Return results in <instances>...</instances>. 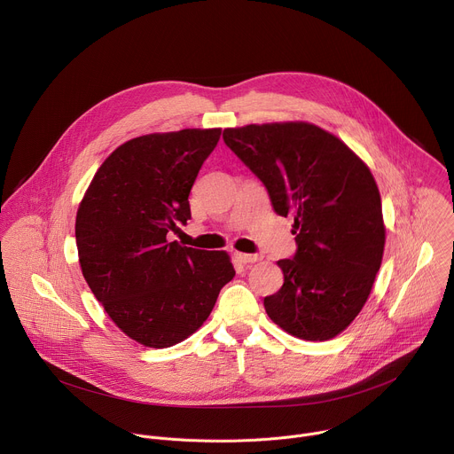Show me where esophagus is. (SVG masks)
<instances>
[{"label": "esophagus", "instance_id": "obj_1", "mask_svg": "<svg viewBox=\"0 0 454 454\" xmlns=\"http://www.w3.org/2000/svg\"><path fill=\"white\" fill-rule=\"evenodd\" d=\"M237 261L242 264H253L261 261V254H251V253H235Z\"/></svg>", "mask_w": 454, "mask_h": 454}]
</instances>
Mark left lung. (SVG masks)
Returning <instances> with one entry per match:
<instances>
[{"mask_svg": "<svg viewBox=\"0 0 454 454\" xmlns=\"http://www.w3.org/2000/svg\"><path fill=\"white\" fill-rule=\"evenodd\" d=\"M224 144L258 177L278 215L294 219L296 253L278 261L284 286L264 298L291 336L325 341L363 309L384 251L380 196L370 168L307 121L224 129Z\"/></svg>", "mask_w": 454, "mask_h": 454, "instance_id": "obj_1", "label": "left lung"}]
</instances>
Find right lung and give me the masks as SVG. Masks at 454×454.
<instances>
[{"instance_id":"right-lung-1","label":"right lung","mask_w":454,"mask_h":454,"mask_svg":"<svg viewBox=\"0 0 454 454\" xmlns=\"http://www.w3.org/2000/svg\"><path fill=\"white\" fill-rule=\"evenodd\" d=\"M221 129L156 133L120 145L97 170L77 212L82 275L116 327L167 348L196 333L235 277L224 251L179 246L188 193Z\"/></svg>"}]
</instances>
